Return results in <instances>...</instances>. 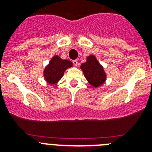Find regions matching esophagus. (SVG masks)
Instances as JSON below:
<instances>
[{"mask_svg": "<svg viewBox=\"0 0 152 152\" xmlns=\"http://www.w3.org/2000/svg\"><path fill=\"white\" fill-rule=\"evenodd\" d=\"M72 63H73V64L75 65V66H77V64H78V61H77V59L73 60V61H72Z\"/></svg>", "mask_w": 152, "mask_h": 152, "instance_id": "1", "label": "esophagus"}]
</instances>
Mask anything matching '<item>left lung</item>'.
Segmentation results:
<instances>
[{
	"mask_svg": "<svg viewBox=\"0 0 152 152\" xmlns=\"http://www.w3.org/2000/svg\"><path fill=\"white\" fill-rule=\"evenodd\" d=\"M84 75L88 82L94 87H98L104 83L106 74L103 72V67L98 62L94 56L88 57L87 62L80 65Z\"/></svg>",
	"mask_w": 152,
	"mask_h": 152,
	"instance_id": "8db88e82",
	"label": "left lung"
}]
</instances>
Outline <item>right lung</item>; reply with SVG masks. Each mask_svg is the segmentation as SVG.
Listing matches in <instances>:
<instances>
[{
  "instance_id": "add662e5",
  "label": "right lung",
  "mask_w": 152,
  "mask_h": 152,
  "mask_svg": "<svg viewBox=\"0 0 152 152\" xmlns=\"http://www.w3.org/2000/svg\"><path fill=\"white\" fill-rule=\"evenodd\" d=\"M72 66V63L68 60H63L59 56H54L44 71L45 80L51 84H56L62 77L64 71Z\"/></svg>"
}]
</instances>
